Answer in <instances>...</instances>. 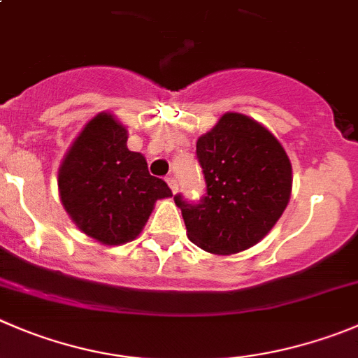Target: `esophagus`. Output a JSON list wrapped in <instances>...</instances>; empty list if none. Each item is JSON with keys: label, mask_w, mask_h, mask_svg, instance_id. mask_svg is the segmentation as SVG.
<instances>
[{"label": "esophagus", "mask_w": 358, "mask_h": 358, "mask_svg": "<svg viewBox=\"0 0 358 358\" xmlns=\"http://www.w3.org/2000/svg\"><path fill=\"white\" fill-rule=\"evenodd\" d=\"M166 182H169V186H170V189H172V193H177V189H179V185H177L176 177H169V179H166Z\"/></svg>", "instance_id": "1"}]
</instances>
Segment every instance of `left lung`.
<instances>
[{
    "mask_svg": "<svg viewBox=\"0 0 358 358\" xmlns=\"http://www.w3.org/2000/svg\"><path fill=\"white\" fill-rule=\"evenodd\" d=\"M207 193L199 203L176 195L186 236L213 255H236L260 243L287 209L292 163L268 128L227 112L196 141Z\"/></svg>",
    "mask_w": 358,
    "mask_h": 358,
    "instance_id": "obj_1",
    "label": "left lung"
}]
</instances>
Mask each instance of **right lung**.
Listing matches in <instances>:
<instances>
[{"instance_id": "right-lung-1", "label": "right lung", "mask_w": 358, "mask_h": 358, "mask_svg": "<svg viewBox=\"0 0 358 358\" xmlns=\"http://www.w3.org/2000/svg\"><path fill=\"white\" fill-rule=\"evenodd\" d=\"M126 142L128 128L112 112H100L75 137L57 170L66 214L105 246L137 239L156 200L172 196L166 182L149 173L144 155Z\"/></svg>"}]
</instances>
